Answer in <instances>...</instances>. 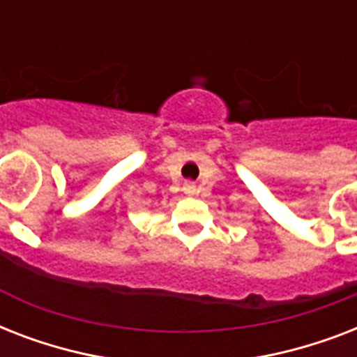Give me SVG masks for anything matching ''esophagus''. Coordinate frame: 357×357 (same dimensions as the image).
<instances>
[{
  "mask_svg": "<svg viewBox=\"0 0 357 357\" xmlns=\"http://www.w3.org/2000/svg\"><path fill=\"white\" fill-rule=\"evenodd\" d=\"M183 190H185V192H187V195L192 196V195H196V190H198V189H196L195 183H185Z\"/></svg>",
  "mask_w": 357,
  "mask_h": 357,
  "instance_id": "esophagus-1",
  "label": "esophagus"
}]
</instances>
